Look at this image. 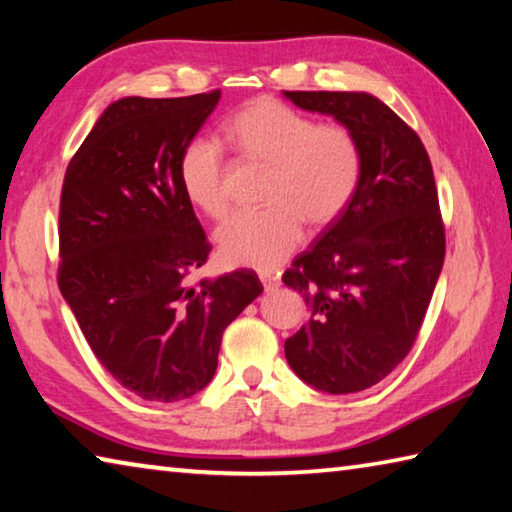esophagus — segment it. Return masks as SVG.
<instances>
[{
    "instance_id": "esophagus-1",
    "label": "esophagus",
    "mask_w": 512,
    "mask_h": 512,
    "mask_svg": "<svg viewBox=\"0 0 512 512\" xmlns=\"http://www.w3.org/2000/svg\"><path fill=\"white\" fill-rule=\"evenodd\" d=\"M262 284H264V291L266 293H271V291H275V289H280V275H275V273H268V271H264L262 275Z\"/></svg>"
}]
</instances>
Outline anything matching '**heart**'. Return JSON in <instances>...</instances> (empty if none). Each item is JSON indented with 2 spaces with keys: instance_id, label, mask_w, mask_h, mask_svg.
Returning a JSON list of instances; mask_svg holds the SVG:
<instances>
[{
  "instance_id": "heart-1",
  "label": "heart",
  "mask_w": 512,
  "mask_h": 512,
  "mask_svg": "<svg viewBox=\"0 0 512 512\" xmlns=\"http://www.w3.org/2000/svg\"><path fill=\"white\" fill-rule=\"evenodd\" d=\"M228 137L248 160L271 164L262 210L237 212L216 241L225 262L271 271L302 241L305 221L325 228L357 192L361 146L350 126L302 115L275 99H257L228 124ZM180 185L198 210L223 219L230 207L228 167L221 144L196 137L178 164Z\"/></svg>"
}]
</instances>
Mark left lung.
<instances>
[{"mask_svg":"<svg viewBox=\"0 0 512 512\" xmlns=\"http://www.w3.org/2000/svg\"><path fill=\"white\" fill-rule=\"evenodd\" d=\"M284 97L350 126L361 146L352 201L282 275L311 309L284 354L318 391H366L411 352L443 271L433 169L418 133L368 92Z\"/></svg>","mask_w":512,"mask_h":512,"instance_id":"1","label":"left lung"}]
</instances>
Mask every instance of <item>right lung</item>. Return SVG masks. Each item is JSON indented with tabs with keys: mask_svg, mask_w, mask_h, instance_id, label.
I'll return each instance as SVG.
<instances>
[{
	"mask_svg": "<svg viewBox=\"0 0 512 512\" xmlns=\"http://www.w3.org/2000/svg\"><path fill=\"white\" fill-rule=\"evenodd\" d=\"M219 99L221 90L110 103L60 192V293L101 366L149 402L203 391L225 327L264 291L246 268L189 284L212 246L178 164Z\"/></svg>",
	"mask_w": 512,
	"mask_h": 512,
	"instance_id": "1",
	"label": "right lung"
}]
</instances>
